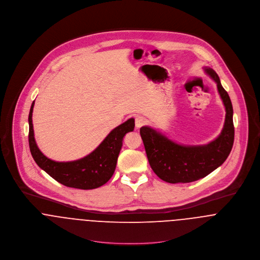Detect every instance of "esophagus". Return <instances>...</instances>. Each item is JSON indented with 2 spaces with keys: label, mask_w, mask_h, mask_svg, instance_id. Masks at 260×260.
<instances>
[{
  "label": "esophagus",
  "mask_w": 260,
  "mask_h": 260,
  "mask_svg": "<svg viewBox=\"0 0 260 260\" xmlns=\"http://www.w3.org/2000/svg\"><path fill=\"white\" fill-rule=\"evenodd\" d=\"M145 123H146V119H145L144 117H142V116H137V117L135 118V126H136L137 129L141 128L143 125H145Z\"/></svg>",
  "instance_id": "obj_1"
}]
</instances>
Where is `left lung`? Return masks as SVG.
<instances>
[{
  "label": "left lung",
  "mask_w": 260,
  "mask_h": 260,
  "mask_svg": "<svg viewBox=\"0 0 260 260\" xmlns=\"http://www.w3.org/2000/svg\"><path fill=\"white\" fill-rule=\"evenodd\" d=\"M217 84L225 107V122L220 135L205 145H180L148 126L140 128L149 164L154 173L168 183H189L204 178L227 159L234 141L233 108L219 77L211 68H204Z\"/></svg>",
  "instance_id": "1"
}]
</instances>
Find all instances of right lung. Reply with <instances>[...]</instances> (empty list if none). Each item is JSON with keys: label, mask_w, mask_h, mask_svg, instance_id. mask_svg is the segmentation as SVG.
Returning <instances> with one entry per match:
<instances>
[{"label": "right lung", "mask_w": 260, "mask_h": 260, "mask_svg": "<svg viewBox=\"0 0 260 260\" xmlns=\"http://www.w3.org/2000/svg\"><path fill=\"white\" fill-rule=\"evenodd\" d=\"M34 103L29 113V145L38 166L56 181L67 187L88 190L108 182L114 174L123 138L126 133L134 130V119L131 118L113 129L102 143L84 158L69 162H57L46 157L38 148L32 123Z\"/></svg>", "instance_id": "obj_1"}]
</instances>
